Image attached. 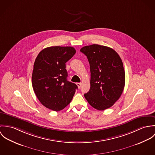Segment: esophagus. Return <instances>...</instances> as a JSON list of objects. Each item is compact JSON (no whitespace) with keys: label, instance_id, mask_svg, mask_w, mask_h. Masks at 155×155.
<instances>
[{"label":"esophagus","instance_id":"1","mask_svg":"<svg viewBox=\"0 0 155 155\" xmlns=\"http://www.w3.org/2000/svg\"><path fill=\"white\" fill-rule=\"evenodd\" d=\"M76 85H77L78 87L79 88H81V87L82 84H81V83H76Z\"/></svg>","mask_w":155,"mask_h":155}]
</instances>
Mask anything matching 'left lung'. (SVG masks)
<instances>
[{"label":"left lung","instance_id":"obj_1","mask_svg":"<svg viewBox=\"0 0 155 155\" xmlns=\"http://www.w3.org/2000/svg\"><path fill=\"white\" fill-rule=\"evenodd\" d=\"M88 60L90 89L84 97L89 104L98 110L111 107L120 98L125 84L122 60L112 48L93 44L81 49Z\"/></svg>","mask_w":155,"mask_h":155}]
</instances>
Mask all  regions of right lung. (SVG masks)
<instances>
[{"label":"right lung","mask_w":155,"mask_h":155,"mask_svg":"<svg viewBox=\"0 0 155 155\" xmlns=\"http://www.w3.org/2000/svg\"><path fill=\"white\" fill-rule=\"evenodd\" d=\"M71 46H51L37 56L32 73V86L39 101L46 108L58 111L71 101L78 86L67 81L66 63L75 54Z\"/></svg>","instance_id":"right-lung-1"}]
</instances>
